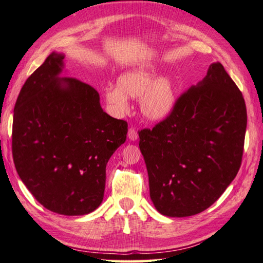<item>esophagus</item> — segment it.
<instances>
[{"mask_svg":"<svg viewBox=\"0 0 263 263\" xmlns=\"http://www.w3.org/2000/svg\"><path fill=\"white\" fill-rule=\"evenodd\" d=\"M127 138H128V140H131V141H135V140L138 139V132H137V130H136L135 127L128 128Z\"/></svg>","mask_w":263,"mask_h":263,"instance_id":"1","label":"esophagus"}]
</instances>
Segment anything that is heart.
Masks as SVG:
<instances>
[{"instance_id":"1","label":"heart","mask_w":263,"mask_h":263,"mask_svg":"<svg viewBox=\"0 0 263 263\" xmlns=\"http://www.w3.org/2000/svg\"><path fill=\"white\" fill-rule=\"evenodd\" d=\"M128 97L140 98V111L147 119L161 120L176 106L177 86L170 76L157 78L153 65L137 66L120 74L117 85L104 89V98L117 115L130 109Z\"/></svg>"}]
</instances>
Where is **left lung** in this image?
<instances>
[{"mask_svg": "<svg viewBox=\"0 0 263 263\" xmlns=\"http://www.w3.org/2000/svg\"><path fill=\"white\" fill-rule=\"evenodd\" d=\"M246 127L242 93L221 63H212L167 118L139 131L157 211L184 218L213 205L239 172Z\"/></svg>", "mask_w": 263, "mask_h": 263, "instance_id": "left-lung-1", "label": "left lung"}]
</instances>
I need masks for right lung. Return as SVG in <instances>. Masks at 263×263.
I'll list each match as a JSON object with an SVG mask.
<instances>
[{
  "label": "right lung",
  "instance_id": "add662e5",
  "mask_svg": "<svg viewBox=\"0 0 263 263\" xmlns=\"http://www.w3.org/2000/svg\"><path fill=\"white\" fill-rule=\"evenodd\" d=\"M63 68V53H50L21 89L12 158L41 205L62 215H84L103 201L106 164L126 140L127 123L103 111L92 86L61 77Z\"/></svg>",
  "mask_w": 263,
  "mask_h": 263
}]
</instances>
